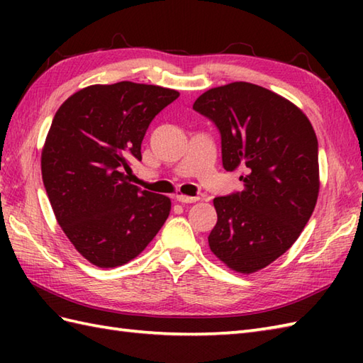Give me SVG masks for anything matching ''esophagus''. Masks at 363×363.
<instances>
[{"label": "esophagus", "mask_w": 363, "mask_h": 363, "mask_svg": "<svg viewBox=\"0 0 363 363\" xmlns=\"http://www.w3.org/2000/svg\"><path fill=\"white\" fill-rule=\"evenodd\" d=\"M177 194H179L181 196H186V195H187V194H182V189H181V186L177 187Z\"/></svg>", "instance_id": "obj_1"}]
</instances>
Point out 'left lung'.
Segmentation results:
<instances>
[{"label":"left lung","mask_w":363,"mask_h":363,"mask_svg":"<svg viewBox=\"0 0 363 363\" xmlns=\"http://www.w3.org/2000/svg\"><path fill=\"white\" fill-rule=\"evenodd\" d=\"M172 101L165 89L121 81L76 91L54 115L43 184L59 226L90 264H128L167 221L172 199L138 179L128 156L142 160L146 129Z\"/></svg>","instance_id":"left-lung-1"}]
</instances>
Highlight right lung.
Returning <instances> with one entry per match:
<instances>
[{
  "instance_id": "obj_1",
  "label": "right lung",
  "mask_w": 363,
  "mask_h": 363,
  "mask_svg": "<svg viewBox=\"0 0 363 363\" xmlns=\"http://www.w3.org/2000/svg\"><path fill=\"white\" fill-rule=\"evenodd\" d=\"M194 109L218 126L226 172L242 169L240 191L213 201L211 251L237 273H256L296 242L315 209L317 135L295 104L250 82L207 90Z\"/></svg>"
}]
</instances>
